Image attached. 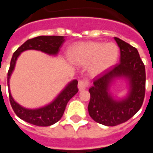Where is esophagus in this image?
I'll use <instances>...</instances> for the list:
<instances>
[{"mask_svg":"<svg viewBox=\"0 0 153 153\" xmlns=\"http://www.w3.org/2000/svg\"><path fill=\"white\" fill-rule=\"evenodd\" d=\"M89 81L88 79H81L79 81V84H78V88H79V91H83V90H85L89 86Z\"/></svg>","mask_w":153,"mask_h":153,"instance_id":"esophagus-1","label":"esophagus"}]
</instances>
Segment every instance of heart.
I'll use <instances>...</instances> for the list:
<instances>
[{"label":"heart","instance_id":"1","mask_svg":"<svg viewBox=\"0 0 153 153\" xmlns=\"http://www.w3.org/2000/svg\"><path fill=\"white\" fill-rule=\"evenodd\" d=\"M119 48L113 42H88L74 45L70 50V58L79 65L91 62L93 74H100L113 67L117 62Z\"/></svg>","mask_w":153,"mask_h":153}]
</instances>
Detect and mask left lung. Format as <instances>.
Instances as JSON below:
<instances>
[{"mask_svg": "<svg viewBox=\"0 0 153 153\" xmlns=\"http://www.w3.org/2000/svg\"><path fill=\"white\" fill-rule=\"evenodd\" d=\"M120 50V63L97 78L89 88V115L94 121L115 126L133 117L141 108L145 96L146 73L138 50L125 41L115 38ZM117 77L129 82L128 95L116 100L109 93V86Z\"/></svg>", "mask_w": 153, "mask_h": 153, "instance_id": "1", "label": "left lung"}]
</instances>
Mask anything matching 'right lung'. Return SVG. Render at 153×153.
<instances>
[{
  "mask_svg": "<svg viewBox=\"0 0 153 153\" xmlns=\"http://www.w3.org/2000/svg\"><path fill=\"white\" fill-rule=\"evenodd\" d=\"M64 42L65 38L63 36H39L26 41L13 54L7 74L8 88H10V78L15 69L16 60L23 51L37 50L51 56H56L60 51ZM78 81L74 79L67 84V86L60 92L53 102L47 106L37 109H27L20 106L12 97L10 90L9 97L12 108L19 118L37 126H50L60 120L68 102L78 93Z\"/></svg>",
  "mask_w": 153,
  "mask_h": 153,
  "instance_id": "add662e5",
  "label": "right lung"
}]
</instances>
